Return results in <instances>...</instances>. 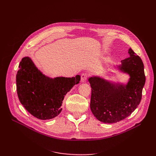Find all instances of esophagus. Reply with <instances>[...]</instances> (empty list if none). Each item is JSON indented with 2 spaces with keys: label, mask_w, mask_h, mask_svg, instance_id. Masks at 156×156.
<instances>
[{
  "label": "esophagus",
  "mask_w": 156,
  "mask_h": 156,
  "mask_svg": "<svg viewBox=\"0 0 156 156\" xmlns=\"http://www.w3.org/2000/svg\"><path fill=\"white\" fill-rule=\"evenodd\" d=\"M88 75V74L87 73H82L81 79V81L82 83H86L87 82Z\"/></svg>",
  "instance_id": "obj_1"
}]
</instances>
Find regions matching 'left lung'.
I'll list each match as a JSON object with an SVG mask.
<instances>
[{
    "mask_svg": "<svg viewBox=\"0 0 156 156\" xmlns=\"http://www.w3.org/2000/svg\"><path fill=\"white\" fill-rule=\"evenodd\" d=\"M129 57L114 66L120 72L129 75L126 84L115 83L99 76L88 78L92 88L90 109L103 123H116L125 119L138 107L142 98L146 77L142 60L131 48Z\"/></svg>",
    "mask_w": 156,
    "mask_h": 156,
    "instance_id": "1",
    "label": "left lung"
}]
</instances>
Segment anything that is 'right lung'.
<instances>
[{"label":"right lung","instance_id":"right-lung-1","mask_svg":"<svg viewBox=\"0 0 156 156\" xmlns=\"http://www.w3.org/2000/svg\"><path fill=\"white\" fill-rule=\"evenodd\" d=\"M81 76L51 78L42 73L32 60L25 56L19 66L16 75L19 100L25 109L37 119L49 120L62 111L64 98Z\"/></svg>","mask_w":156,"mask_h":156}]
</instances>
